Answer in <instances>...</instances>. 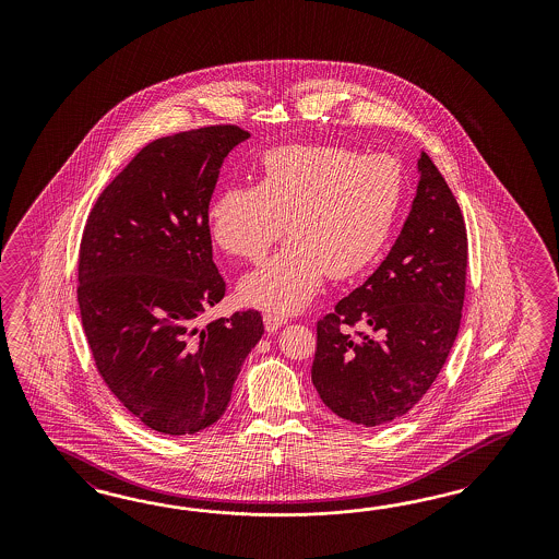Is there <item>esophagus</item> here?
I'll list each match as a JSON object with an SVG mask.
<instances>
[{
    "mask_svg": "<svg viewBox=\"0 0 559 559\" xmlns=\"http://www.w3.org/2000/svg\"><path fill=\"white\" fill-rule=\"evenodd\" d=\"M264 328H266V332L269 334H272V332H276L278 328H283L285 323H287V318H283V316H278V313H272V311H269V313H264Z\"/></svg>",
    "mask_w": 559,
    "mask_h": 559,
    "instance_id": "obj_1",
    "label": "esophagus"
}]
</instances>
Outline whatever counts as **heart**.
<instances>
[{
  "label": "heart",
  "instance_id": "obj_1",
  "mask_svg": "<svg viewBox=\"0 0 559 559\" xmlns=\"http://www.w3.org/2000/svg\"><path fill=\"white\" fill-rule=\"evenodd\" d=\"M404 203V171L388 153L338 145H285L262 155L258 187H227L209 204V231L227 254L258 262L287 231L290 239L248 274L246 304L287 316L318 293L323 276L365 271L390 239Z\"/></svg>",
  "mask_w": 559,
  "mask_h": 559
}]
</instances>
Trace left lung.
I'll return each mask as SVG.
<instances>
[{"label": "left lung", "instance_id": "8db88e82", "mask_svg": "<svg viewBox=\"0 0 559 559\" xmlns=\"http://www.w3.org/2000/svg\"><path fill=\"white\" fill-rule=\"evenodd\" d=\"M412 211L388 258L318 322L311 381L336 416L379 426L430 390L457 338L467 231L432 159H418ZM362 321L370 334L350 333Z\"/></svg>", "mask_w": 559, "mask_h": 559}]
</instances>
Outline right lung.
<instances>
[{
    "instance_id": "add662e5",
    "label": "right lung",
    "mask_w": 559,
    "mask_h": 559,
    "mask_svg": "<svg viewBox=\"0 0 559 559\" xmlns=\"http://www.w3.org/2000/svg\"><path fill=\"white\" fill-rule=\"evenodd\" d=\"M250 136L215 124L155 139L102 190L82 236L78 304L96 369L155 432L217 423L264 334L255 309L206 323L225 297L209 203L227 153Z\"/></svg>"
}]
</instances>
